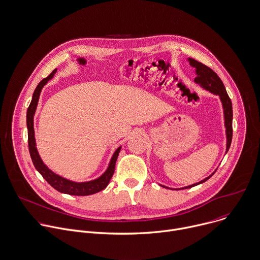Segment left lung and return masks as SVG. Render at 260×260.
Returning a JSON list of instances; mask_svg holds the SVG:
<instances>
[{
    "label": "left lung",
    "mask_w": 260,
    "mask_h": 260,
    "mask_svg": "<svg viewBox=\"0 0 260 260\" xmlns=\"http://www.w3.org/2000/svg\"><path fill=\"white\" fill-rule=\"evenodd\" d=\"M189 62L193 67L196 68L197 76L195 77V81L197 83H200L203 86V88L206 89L207 91H209V92H211L215 95H218L220 97L222 107H223V113H224V124H225L226 140H228V142H226V152H228L229 149H230L231 143H232V138H233V107H232V101H231V99H230V97L226 93V90L224 88V85H223L221 79L218 77V75L211 68H209L208 66L204 65L203 63L198 62V61H196L195 59H192V58H189ZM214 172L211 176L207 177L206 179L202 180L201 182H199L197 184H194V185H191V186H188V187H185V188L190 189L192 187H195L199 184H202V183L206 182L208 179H210L214 175ZM162 187L167 188L165 186H162ZM185 188H183V189H185ZM179 190H181V189H179Z\"/></svg>",
    "instance_id": "1"
}]
</instances>
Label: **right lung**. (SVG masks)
Instances as JSON below:
<instances>
[{
  "label": "right lung",
  "mask_w": 260,
  "mask_h": 260,
  "mask_svg": "<svg viewBox=\"0 0 260 260\" xmlns=\"http://www.w3.org/2000/svg\"><path fill=\"white\" fill-rule=\"evenodd\" d=\"M57 69H54L51 74H49V76H47L46 78H44L37 86V89L34 92L32 95V99L31 102L28 106L27 109V113H26V124H27V132H28V149H29V154L32 160V163L36 167V169L40 172L42 175V177L58 192L60 193H64V194H68V195H74V196H88V195H92V194H96L102 190H104L113 174H114V169H115V163L118 157V154L120 152L121 147L117 148V150L114 152L111 161L109 163V166L107 168V170L104 172V174L94 180V181H90V182H84V183H75V182H71L69 180H66L56 174L52 170H50L42 161L39 152L37 150L36 147V139H35V129H34V115L38 106V102H39V98H40V94L42 89L44 88V85L51 79L53 78L54 74L56 73Z\"/></svg>",
  "instance_id": "obj_1"
}]
</instances>
